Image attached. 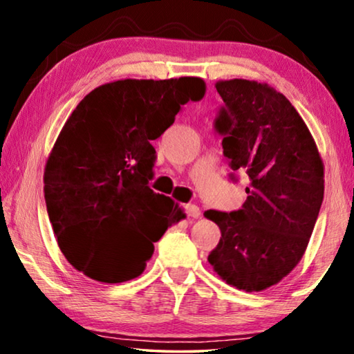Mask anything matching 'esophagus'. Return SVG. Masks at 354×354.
I'll return each mask as SVG.
<instances>
[{
	"label": "esophagus",
	"instance_id": "34e87169",
	"mask_svg": "<svg viewBox=\"0 0 354 354\" xmlns=\"http://www.w3.org/2000/svg\"><path fill=\"white\" fill-rule=\"evenodd\" d=\"M184 212L189 215L192 218H198L201 212H200V207L195 206V205H184Z\"/></svg>",
	"mask_w": 354,
	"mask_h": 354
}]
</instances>
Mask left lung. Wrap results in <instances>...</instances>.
<instances>
[{"instance_id": "1", "label": "left lung", "mask_w": 354, "mask_h": 354, "mask_svg": "<svg viewBox=\"0 0 354 354\" xmlns=\"http://www.w3.org/2000/svg\"><path fill=\"white\" fill-rule=\"evenodd\" d=\"M223 106L214 120L230 178L247 179L239 211L209 209L221 231L207 261L227 284L261 292L304 254L325 192L323 162L306 123L283 93L247 80L215 84Z\"/></svg>"}]
</instances>
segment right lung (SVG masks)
I'll return each instance as SVG.
<instances>
[{
	"label": "right lung",
	"instance_id": "obj_1",
	"mask_svg": "<svg viewBox=\"0 0 354 354\" xmlns=\"http://www.w3.org/2000/svg\"><path fill=\"white\" fill-rule=\"evenodd\" d=\"M205 92L201 77L123 80L97 87L71 112L48 158L44 190L59 248L76 270L101 283L139 277L154 242L185 217L149 189L151 140Z\"/></svg>",
	"mask_w": 354,
	"mask_h": 354
}]
</instances>
